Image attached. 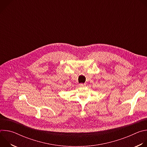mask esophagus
I'll return each mask as SVG.
<instances>
[{
    "label": "esophagus",
    "mask_w": 147,
    "mask_h": 147,
    "mask_svg": "<svg viewBox=\"0 0 147 147\" xmlns=\"http://www.w3.org/2000/svg\"><path fill=\"white\" fill-rule=\"evenodd\" d=\"M86 84H79V86L80 87H86Z\"/></svg>",
    "instance_id": "1"
}]
</instances>
